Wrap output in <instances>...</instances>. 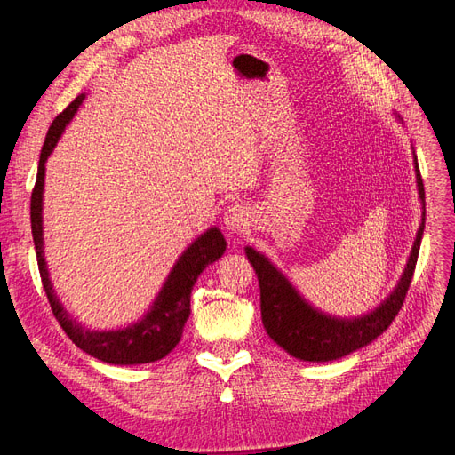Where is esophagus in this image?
<instances>
[{
	"mask_svg": "<svg viewBox=\"0 0 455 455\" xmlns=\"http://www.w3.org/2000/svg\"><path fill=\"white\" fill-rule=\"evenodd\" d=\"M224 226L229 233H243L249 226V212L243 204H231L224 212Z\"/></svg>",
	"mask_w": 455,
	"mask_h": 455,
	"instance_id": "34e87169",
	"label": "esophagus"
}]
</instances>
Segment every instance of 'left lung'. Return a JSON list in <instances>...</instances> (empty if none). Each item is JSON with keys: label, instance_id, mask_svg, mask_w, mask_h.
<instances>
[{"label": "left lung", "instance_id": "left-lung-1", "mask_svg": "<svg viewBox=\"0 0 455 455\" xmlns=\"http://www.w3.org/2000/svg\"><path fill=\"white\" fill-rule=\"evenodd\" d=\"M401 121V117H398ZM414 151V148H411ZM414 171L418 196L421 201V224L408 256L401 279L393 292L378 307L359 316H336L311 306L286 275L273 261L252 246H244V254L252 264L259 283L261 323L269 338L288 355L299 361L328 363L341 359L381 336L403 307L411 275L416 269L419 244L425 228V189L414 151Z\"/></svg>", "mask_w": 455, "mask_h": 455}]
</instances>
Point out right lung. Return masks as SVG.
<instances>
[{
    "label": "right lung",
    "instance_id": "1",
    "mask_svg": "<svg viewBox=\"0 0 455 455\" xmlns=\"http://www.w3.org/2000/svg\"><path fill=\"white\" fill-rule=\"evenodd\" d=\"M85 92L79 94L77 99L68 106L60 116H57L51 123L47 131L44 148H41L39 167L36 188L32 191V204H30V218H32V235L36 244V256L41 283H44L47 299L51 309L57 316L59 324L79 349H84L87 355L94 356L102 363L117 364V366H131V364H146L156 363L163 356H167L182 338L184 324L189 319V298L197 277L209 267L218 258H222L226 252V239L216 226L203 231L201 235L191 243L188 249L178 256L172 269L164 279L161 291L151 301L148 311L123 328L112 330H91L76 321L74 316L66 311L62 301L54 292L49 267L45 261L44 251V189H45V163L52 149L57 148L64 129L70 125V121L77 114L79 106L85 100Z\"/></svg>",
    "mask_w": 455,
    "mask_h": 455
}]
</instances>
